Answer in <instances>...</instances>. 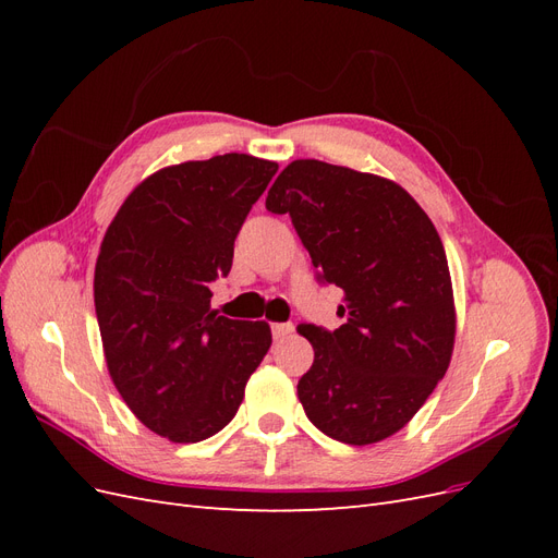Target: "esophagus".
Here are the masks:
<instances>
[{
	"label": "esophagus",
	"instance_id": "esophagus-1",
	"mask_svg": "<svg viewBox=\"0 0 558 558\" xmlns=\"http://www.w3.org/2000/svg\"><path fill=\"white\" fill-rule=\"evenodd\" d=\"M293 330H295L293 324H272V337L277 342L286 340V337H289Z\"/></svg>",
	"mask_w": 558,
	"mask_h": 558
}]
</instances>
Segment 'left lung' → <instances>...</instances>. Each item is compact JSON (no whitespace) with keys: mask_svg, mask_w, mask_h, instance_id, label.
<instances>
[{"mask_svg":"<svg viewBox=\"0 0 558 558\" xmlns=\"http://www.w3.org/2000/svg\"><path fill=\"white\" fill-rule=\"evenodd\" d=\"M265 207L291 216L318 279L344 293L340 328L298 326L314 347L298 381L307 418L344 445L386 440L451 361L456 310L440 234L396 181L320 160H293Z\"/></svg>","mask_w":558,"mask_h":558,"instance_id":"1","label":"left lung"}]
</instances>
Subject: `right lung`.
I'll list each match as a JSON object with an SVG mask.
<instances>
[{"label":"right lung","instance_id":"right-lung-1","mask_svg":"<svg viewBox=\"0 0 558 558\" xmlns=\"http://www.w3.org/2000/svg\"><path fill=\"white\" fill-rule=\"evenodd\" d=\"M279 165L226 154L165 167L113 216L95 265V312L118 393L170 442H199L238 414L272 344L265 320L211 310L234 238Z\"/></svg>","mask_w":558,"mask_h":558}]
</instances>
